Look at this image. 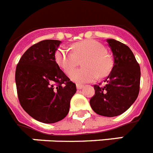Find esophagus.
<instances>
[{
  "instance_id": "esophagus-1",
  "label": "esophagus",
  "mask_w": 153,
  "mask_h": 153,
  "mask_svg": "<svg viewBox=\"0 0 153 153\" xmlns=\"http://www.w3.org/2000/svg\"><path fill=\"white\" fill-rule=\"evenodd\" d=\"M83 87V85L79 84V83H76V88H77L78 90H80V89H82Z\"/></svg>"
}]
</instances>
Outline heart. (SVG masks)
<instances>
[{
    "mask_svg": "<svg viewBox=\"0 0 153 153\" xmlns=\"http://www.w3.org/2000/svg\"><path fill=\"white\" fill-rule=\"evenodd\" d=\"M73 51L61 47L55 53V60L66 74H69L79 63L82 62L84 68L78 69L70 74V79L76 83L93 82L104 77L111 71L112 57L106 51L104 46L94 40L77 42L72 46Z\"/></svg>",
    "mask_w": 153,
    "mask_h": 153,
    "instance_id": "1",
    "label": "heart"
}]
</instances>
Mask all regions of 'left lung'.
Returning <instances> with one entry per match:
<instances>
[{
	"label": "left lung",
	"instance_id": "obj_1",
	"mask_svg": "<svg viewBox=\"0 0 153 153\" xmlns=\"http://www.w3.org/2000/svg\"><path fill=\"white\" fill-rule=\"evenodd\" d=\"M113 54L111 72L105 85H94L95 94L90 99L93 110L107 117H117L129 109L140 92V67L129 47L118 40L108 39Z\"/></svg>",
	"mask_w": 153,
	"mask_h": 153
}]
</instances>
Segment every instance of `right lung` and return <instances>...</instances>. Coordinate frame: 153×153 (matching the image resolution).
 <instances>
[{
    "instance_id": "1",
    "label": "right lung",
    "mask_w": 153,
    "mask_h": 153,
    "mask_svg": "<svg viewBox=\"0 0 153 153\" xmlns=\"http://www.w3.org/2000/svg\"><path fill=\"white\" fill-rule=\"evenodd\" d=\"M61 41L45 40L31 46L17 65V96L25 112L37 121L54 123L67 117L76 92L55 60Z\"/></svg>"
}]
</instances>
